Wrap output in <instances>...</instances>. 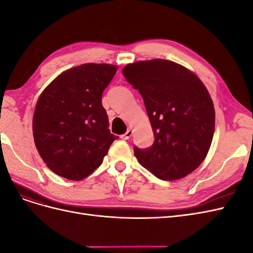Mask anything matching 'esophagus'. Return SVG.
<instances>
[{
  "label": "esophagus",
  "instance_id": "1",
  "mask_svg": "<svg viewBox=\"0 0 253 253\" xmlns=\"http://www.w3.org/2000/svg\"><path fill=\"white\" fill-rule=\"evenodd\" d=\"M132 135H133V131H132V129L131 128H129V129H127V131L124 134V135H122L121 136V138L122 139H129V138H131V137H132Z\"/></svg>",
  "mask_w": 253,
  "mask_h": 253
}]
</instances>
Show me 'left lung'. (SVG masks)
Instances as JSON below:
<instances>
[{
  "mask_svg": "<svg viewBox=\"0 0 253 253\" xmlns=\"http://www.w3.org/2000/svg\"><path fill=\"white\" fill-rule=\"evenodd\" d=\"M122 73L143 98L155 141L134 149L139 164L163 180L185 177L201 166L215 127L208 89L187 67L153 59L126 64Z\"/></svg>",
  "mask_w": 253,
  "mask_h": 253,
  "instance_id": "8db88e82",
  "label": "left lung"
}]
</instances>
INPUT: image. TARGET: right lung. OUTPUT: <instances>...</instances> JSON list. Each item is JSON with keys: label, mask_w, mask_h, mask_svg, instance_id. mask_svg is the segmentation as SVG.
Listing matches in <instances>:
<instances>
[{"label": "right lung", "mask_w": 253, "mask_h": 253, "mask_svg": "<svg viewBox=\"0 0 253 253\" xmlns=\"http://www.w3.org/2000/svg\"><path fill=\"white\" fill-rule=\"evenodd\" d=\"M117 65L85 63L61 73L44 88L33 117L36 148L57 175L86 178L118 136L111 134L102 93Z\"/></svg>", "instance_id": "obj_1"}]
</instances>
